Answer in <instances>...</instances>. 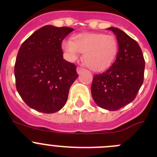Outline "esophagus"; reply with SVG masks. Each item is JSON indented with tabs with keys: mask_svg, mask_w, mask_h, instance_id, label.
<instances>
[{
	"mask_svg": "<svg viewBox=\"0 0 157 157\" xmlns=\"http://www.w3.org/2000/svg\"><path fill=\"white\" fill-rule=\"evenodd\" d=\"M84 71V68H82V67H77V73L78 75L82 74V72Z\"/></svg>",
	"mask_w": 157,
	"mask_h": 157,
	"instance_id": "esophagus-1",
	"label": "esophagus"
}]
</instances>
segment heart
<instances>
[{
  "label": "heart",
  "mask_w": 157,
  "mask_h": 157,
  "mask_svg": "<svg viewBox=\"0 0 157 157\" xmlns=\"http://www.w3.org/2000/svg\"><path fill=\"white\" fill-rule=\"evenodd\" d=\"M62 48L70 61L78 59L83 52V61L89 68L101 71L109 68L116 59L119 51L116 37L103 33H80L71 41L62 42Z\"/></svg>",
  "instance_id": "b5f03b06"
}]
</instances>
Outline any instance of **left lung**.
I'll return each mask as SVG.
<instances>
[{
  "instance_id": "8db88e82",
  "label": "left lung",
  "mask_w": 157,
  "mask_h": 157,
  "mask_svg": "<svg viewBox=\"0 0 157 157\" xmlns=\"http://www.w3.org/2000/svg\"><path fill=\"white\" fill-rule=\"evenodd\" d=\"M108 30L116 35L119 51L112 66L102 74L94 75L91 93L98 106L116 111L136 98L143 83L145 59L135 40L116 27Z\"/></svg>"
}]
</instances>
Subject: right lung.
I'll list each match as a JSON object with an SVG mask.
<instances>
[{"instance_id": "right-lung-1", "label": "right lung", "mask_w": 157, "mask_h": 157, "mask_svg": "<svg viewBox=\"0 0 157 157\" xmlns=\"http://www.w3.org/2000/svg\"><path fill=\"white\" fill-rule=\"evenodd\" d=\"M73 30L47 25L19 48L14 70L16 90L25 103L37 112L60 110L78 76L75 65L63 58L61 48L63 40Z\"/></svg>"}]
</instances>
